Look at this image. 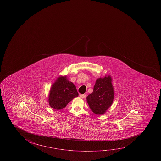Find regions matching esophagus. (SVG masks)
<instances>
[{"mask_svg":"<svg viewBox=\"0 0 161 161\" xmlns=\"http://www.w3.org/2000/svg\"><path fill=\"white\" fill-rule=\"evenodd\" d=\"M86 97V94H80V97L82 98V99L85 98Z\"/></svg>","mask_w":161,"mask_h":161,"instance_id":"esophagus-1","label":"esophagus"}]
</instances>
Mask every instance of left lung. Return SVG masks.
Here are the masks:
<instances>
[{
	"label": "left lung",
	"instance_id": "8db88e82",
	"mask_svg": "<svg viewBox=\"0 0 161 161\" xmlns=\"http://www.w3.org/2000/svg\"><path fill=\"white\" fill-rule=\"evenodd\" d=\"M112 80L109 75L97 79L93 92L86 97L90 109L96 114H105L113 103L114 95Z\"/></svg>",
	"mask_w": 161,
	"mask_h": 161
}]
</instances>
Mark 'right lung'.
<instances>
[{
	"label": "right lung",
	"mask_w": 161,
	"mask_h": 161,
	"mask_svg": "<svg viewBox=\"0 0 161 161\" xmlns=\"http://www.w3.org/2000/svg\"><path fill=\"white\" fill-rule=\"evenodd\" d=\"M78 95L79 93L75 85L72 82L69 81L67 77L60 76L52 85L48 102L52 108L60 110Z\"/></svg>",
	"instance_id": "obj_1"
}]
</instances>
